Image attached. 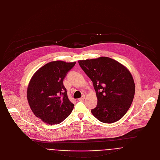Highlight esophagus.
Listing matches in <instances>:
<instances>
[{"label": "esophagus", "instance_id": "34e87169", "mask_svg": "<svg viewBox=\"0 0 160 160\" xmlns=\"http://www.w3.org/2000/svg\"><path fill=\"white\" fill-rule=\"evenodd\" d=\"M85 97H85V95H83L81 98H79V99H78V100H79V102L83 101V100L85 99Z\"/></svg>", "mask_w": 160, "mask_h": 160}]
</instances>
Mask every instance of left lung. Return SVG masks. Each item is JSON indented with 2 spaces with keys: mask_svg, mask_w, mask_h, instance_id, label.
Wrapping results in <instances>:
<instances>
[{
  "mask_svg": "<svg viewBox=\"0 0 160 160\" xmlns=\"http://www.w3.org/2000/svg\"><path fill=\"white\" fill-rule=\"evenodd\" d=\"M81 68L92 81L98 104L91 110L94 117L112 123L129 109L135 94L132 76L125 66L107 57L79 60Z\"/></svg>",
  "mask_w": 160,
  "mask_h": 160,
  "instance_id": "1",
  "label": "left lung"
}]
</instances>
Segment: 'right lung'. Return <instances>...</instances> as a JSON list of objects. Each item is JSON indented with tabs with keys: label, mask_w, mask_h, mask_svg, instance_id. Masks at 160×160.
<instances>
[{
	"label": "right lung",
	"mask_w": 160,
	"mask_h": 160,
	"mask_svg": "<svg viewBox=\"0 0 160 160\" xmlns=\"http://www.w3.org/2000/svg\"><path fill=\"white\" fill-rule=\"evenodd\" d=\"M75 63L62 60L48 62L37 71L29 81L27 88L29 107L45 123H61L74 108L63 80Z\"/></svg>",
	"instance_id": "right-lung-1"
}]
</instances>
